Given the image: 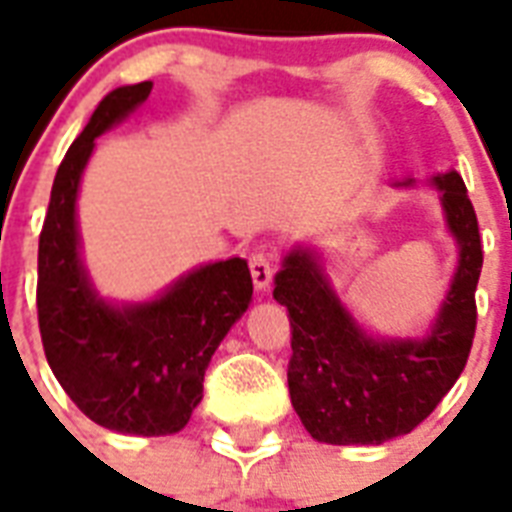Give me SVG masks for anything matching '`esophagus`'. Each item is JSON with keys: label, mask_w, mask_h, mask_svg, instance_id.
Instances as JSON below:
<instances>
[{"label": "esophagus", "mask_w": 512, "mask_h": 512, "mask_svg": "<svg viewBox=\"0 0 512 512\" xmlns=\"http://www.w3.org/2000/svg\"><path fill=\"white\" fill-rule=\"evenodd\" d=\"M249 271H252V281H255V287L260 289V292H265V289L271 287L273 263L265 252H255V255L249 257Z\"/></svg>", "instance_id": "34e87169"}]
</instances>
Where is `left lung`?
<instances>
[{
    "mask_svg": "<svg viewBox=\"0 0 512 512\" xmlns=\"http://www.w3.org/2000/svg\"><path fill=\"white\" fill-rule=\"evenodd\" d=\"M460 263L436 324L422 340H374L350 319L313 249L297 247L276 273L287 305L292 406L316 441L382 444L412 433L452 390L476 335V287L484 265L476 209L457 172L433 177Z\"/></svg>",
    "mask_w": 512,
    "mask_h": 512,
    "instance_id": "left-lung-1",
    "label": "left lung"
}]
</instances>
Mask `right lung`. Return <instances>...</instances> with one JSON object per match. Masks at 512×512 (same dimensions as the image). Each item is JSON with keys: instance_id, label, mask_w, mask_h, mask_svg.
I'll return each mask as SVG.
<instances>
[{"instance_id": "1", "label": "right lung", "mask_w": 512, "mask_h": 512, "mask_svg": "<svg viewBox=\"0 0 512 512\" xmlns=\"http://www.w3.org/2000/svg\"><path fill=\"white\" fill-rule=\"evenodd\" d=\"M151 82L108 92L68 148L39 233L36 311L47 364L92 422L132 436L183 430L204 372L252 300L247 260L231 257L175 281L159 300L108 305L79 260L76 191L95 138L151 95Z\"/></svg>"}]
</instances>
